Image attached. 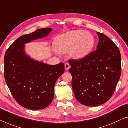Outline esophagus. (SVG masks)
I'll return each mask as SVG.
<instances>
[{
	"instance_id": "1",
	"label": "esophagus",
	"mask_w": 128,
	"mask_h": 128,
	"mask_svg": "<svg viewBox=\"0 0 128 128\" xmlns=\"http://www.w3.org/2000/svg\"><path fill=\"white\" fill-rule=\"evenodd\" d=\"M64 66H65V69H66V70H68V69H69V68H70V64H69V63H68V62H66V63L64 64Z\"/></svg>"
}]
</instances>
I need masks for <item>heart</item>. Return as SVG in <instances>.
<instances>
[{
  "mask_svg": "<svg viewBox=\"0 0 128 128\" xmlns=\"http://www.w3.org/2000/svg\"><path fill=\"white\" fill-rule=\"evenodd\" d=\"M94 38L90 32L84 30L67 32L57 38L56 53H66L71 58L82 59L90 53L94 48Z\"/></svg>",
  "mask_w": 128,
  "mask_h": 128,
  "instance_id": "obj_1",
  "label": "heart"
}]
</instances>
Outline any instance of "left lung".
Listing matches in <instances>:
<instances>
[{
	"label": "left lung",
	"mask_w": 128,
	"mask_h": 128,
	"mask_svg": "<svg viewBox=\"0 0 128 128\" xmlns=\"http://www.w3.org/2000/svg\"><path fill=\"white\" fill-rule=\"evenodd\" d=\"M97 49L82 59H70L72 88L80 103L100 106L111 98L121 74L119 48L109 38L98 32Z\"/></svg>",
	"instance_id": "obj_1"
}]
</instances>
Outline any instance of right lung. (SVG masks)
I'll use <instances>...</instances> for the list:
<instances>
[{
	"label": "right lung",
	"instance_id": "obj_1",
	"mask_svg": "<svg viewBox=\"0 0 128 128\" xmlns=\"http://www.w3.org/2000/svg\"><path fill=\"white\" fill-rule=\"evenodd\" d=\"M50 28L21 36L4 55V75L12 96L20 105L37 110L44 108L54 98L55 83L64 72V64L48 65L34 60L24 53V44L46 36Z\"/></svg>",
	"mask_w": 128,
	"mask_h": 128
}]
</instances>
